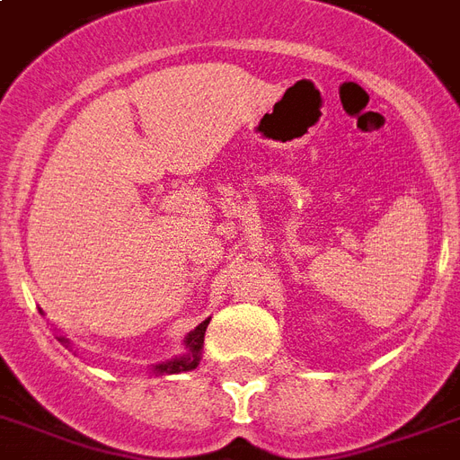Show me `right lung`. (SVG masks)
Masks as SVG:
<instances>
[{"label":"right lung","mask_w":460,"mask_h":460,"mask_svg":"<svg viewBox=\"0 0 460 460\" xmlns=\"http://www.w3.org/2000/svg\"><path fill=\"white\" fill-rule=\"evenodd\" d=\"M209 318L202 321V323L195 328V331L185 338V355L178 357V359H171V362L156 364L152 367L154 374H181V371H192L199 364V355H202V345H205V331ZM65 342V340H62Z\"/></svg>","instance_id":"right-lung-1"}]
</instances>
